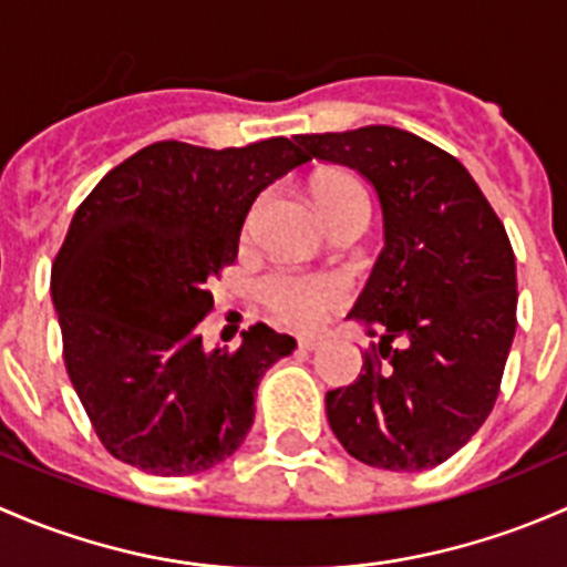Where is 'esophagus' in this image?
<instances>
[{
	"label": "esophagus",
	"mask_w": 567,
	"mask_h": 567,
	"mask_svg": "<svg viewBox=\"0 0 567 567\" xmlns=\"http://www.w3.org/2000/svg\"><path fill=\"white\" fill-rule=\"evenodd\" d=\"M319 338H300V349L302 352H313V349H319Z\"/></svg>",
	"instance_id": "1"
}]
</instances>
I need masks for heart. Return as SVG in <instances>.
I'll return each instance as SVG.
<instances>
[{
  "label": "heart",
  "mask_w": 567,
  "mask_h": 567,
  "mask_svg": "<svg viewBox=\"0 0 567 567\" xmlns=\"http://www.w3.org/2000/svg\"><path fill=\"white\" fill-rule=\"evenodd\" d=\"M319 209L327 224L358 207H369L363 185L349 174H327L313 183ZM347 297V286L336 276H311V272H272L261 281V300L284 324L295 330H313L322 324L324 313Z\"/></svg>",
  "instance_id": "1"
}]
</instances>
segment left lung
Masks as SVG:
<instances>
[{
	"mask_svg": "<svg viewBox=\"0 0 567 567\" xmlns=\"http://www.w3.org/2000/svg\"><path fill=\"white\" fill-rule=\"evenodd\" d=\"M308 161L349 166L377 190L384 248L349 317L377 336L363 371L330 390L349 456L390 472L442 464L486 423L516 336V256L464 166L410 131L311 133Z\"/></svg>",
	"mask_w": 567,
	"mask_h": 567,
	"instance_id": "obj_1",
	"label": "left lung"
}]
</instances>
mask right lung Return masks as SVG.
Masks as SVG:
<instances>
[{"label": "right lung", "instance_id": "right-lung-1", "mask_svg": "<svg viewBox=\"0 0 567 567\" xmlns=\"http://www.w3.org/2000/svg\"><path fill=\"white\" fill-rule=\"evenodd\" d=\"M308 155L276 136L207 150L157 142L75 209L51 270L65 369L97 440L150 475H196L243 445L254 393L297 341L265 322L207 352L209 284L235 265L256 196Z\"/></svg>", "mask_w": 567, "mask_h": 567}]
</instances>
